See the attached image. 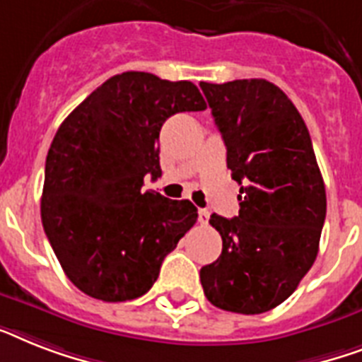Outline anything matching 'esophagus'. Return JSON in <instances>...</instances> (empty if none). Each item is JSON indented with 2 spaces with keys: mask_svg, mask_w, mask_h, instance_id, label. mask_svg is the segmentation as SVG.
Here are the masks:
<instances>
[{
  "mask_svg": "<svg viewBox=\"0 0 362 362\" xmlns=\"http://www.w3.org/2000/svg\"><path fill=\"white\" fill-rule=\"evenodd\" d=\"M208 219H210V211H208L206 208H201V210H199V221H201L202 225H206Z\"/></svg>",
  "mask_w": 362,
  "mask_h": 362,
  "instance_id": "34e87169",
  "label": "esophagus"
}]
</instances>
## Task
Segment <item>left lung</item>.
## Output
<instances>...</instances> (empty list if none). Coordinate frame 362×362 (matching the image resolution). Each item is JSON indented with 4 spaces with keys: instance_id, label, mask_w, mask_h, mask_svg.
Listing matches in <instances>:
<instances>
[{
    "instance_id": "8db88e82",
    "label": "left lung",
    "mask_w": 362,
    "mask_h": 362,
    "mask_svg": "<svg viewBox=\"0 0 362 362\" xmlns=\"http://www.w3.org/2000/svg\"><path fill=\"white\" fill-rule=\"evenodd\" d=\"M201 89L240 184V214H214L223 251L201 269L217 308L262 314L293 293L318 255L325 186L313 141L292 100L266 79H234Z\"/></svg>"
}]
</instances>
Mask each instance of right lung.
Returning <instances> with one entry per match:
<instances>
[{
  "label": "right lung",
  "instance_id": "1",
  "mask_svg": "<svg viewBox=\"0 0 362 362\" xmlns=\"http://www.w3.org/2000/svg\"><path fill=\"white\" fill-rule=\"evenodd\" d=\"M206 110L191 81L122 72L93 90L59 126L44 171L42 227L74 286L107 303L141 298L163 258L195 225L189 201L143 191L160 167L171 115Z\"/></svg>",
  "mask_w": 362,
  "mask_h": 362
}]
</instances>
